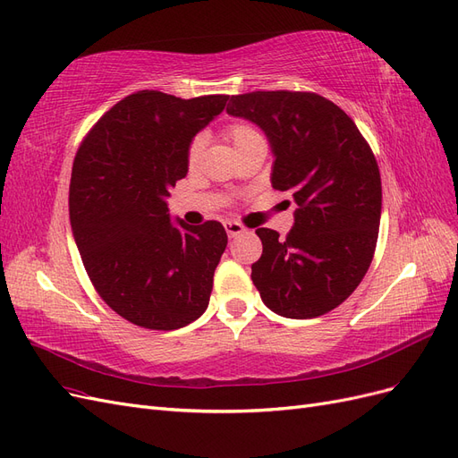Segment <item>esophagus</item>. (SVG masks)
Returning <instances> with one entry per match:
<instances>
[{
  "label": "esophagus",
  "instance_id": "34e87169",
  "mask_svg": "<svg viewBox=\"0 0 458 458\" xmlns=\"http://www.w3.org/2000/svg\"><path fill=\"white\" fill-rule=\"evenodd\" d=\"M225 228H226V233L230 238H236V236H240V233L245 232V226L240 225V222H226Z\"/></svg>",
  "mask_w": 458,
  "mask_h": 458
}]
</instances>
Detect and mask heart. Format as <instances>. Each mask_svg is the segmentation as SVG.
<instances>
[{
    "mask_svg": "<svg viewBox=\"0 0 458 458\" xmlns=\"http://www.w3.org/2000/svg\"><path fill=\"white\" fill-rule=\"evenodd\" d=\"M226 134H228L230 141L233 143V148H236V149L240 146H243V143L251 141L253 138L260 136L259 130L255 126H251V124H247V123H233V124H230L228 130H226ZM201 149H203V140L199 136L193 138V141L190 143V148H188V163L190 165H193L195 161H198Z\"/></svg>",
    "mask_w": 458,
    "mask_h": 458,
    "instance_id": "heart-1",
    "label": "heart"
}]
</instances>
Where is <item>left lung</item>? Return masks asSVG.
<instances>
[{
    "mask_svg": "<svg viewBox=\"0 0 458 458\" xmlns=\"http://www.w3.org/2000/svg\"><path fill=\"white\" fill-rule=\"evenodd\" d=\"M226 111L267 134L272 188L290 191L293 228L285 240L259 228L263 255L251 280L263 303L285 318H317L357 290L376 251L382 180L351 116L312 91H250Z\"/></svg>",
    "mask_w": 458,
    "mask_h": 458,
    "instance_id": "obj_1",
    "label": "left lung"
}]
</instances>
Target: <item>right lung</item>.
<instances>
[{
  "label": "right lung",
  "mask_w": 458,
  "mask_h": 458,
  "mask_svg": "<svg viewBox=\"0 0 458 458\" xmlns=\"http://www.w3.org/2000/svg\"><path fill=\"white\" fill-rule=\"evenodd\" d=\"M228 96L182 99L141 89L91 126L72 163L71 226L96 292L148 330L198 320L228 236L216 220L173 225L168 190L188 174L191 138Z\"/></svg>",
  "instance_id": "obj_1"
}]
</instances>
